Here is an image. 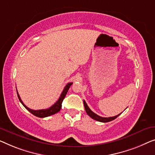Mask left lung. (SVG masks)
I'll list each match as a JSON object with an SVG mask.
<instances>
[{"label": "left lung", "mask_w": 155, "mask_h": 155, "mask_svg": "<svg viewBox=\"0 0 155 155\" xmlns=\"http://www.w3.org/2000/svg\"><path fill=\"white\" fill-rule=\"evenodd\" d=\"M84 107H85V110H86V112L87 114H88V116H90L91 118L94 119V120H96L97 121H100V122H109V121H111L112 120H114L117 118V117L119 116L120 114L117 115V116H114V117H102L99 116V115H97L95 114L93 112V111H91V110L90 108L88 107V106L87 105L86 102L85 100H84Z\"/></svg>", "instance_id": "1"}]
</instances>
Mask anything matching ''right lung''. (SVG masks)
<instances>
[{
  "label": "right lung",
  "mask_w": 155,
  "mask_h": 155,
  "mask_svg": "<svg viewBox=\"0 0 155 155\" xmlns=\"http://www.w3.org/2000/svg\"><path fill=\"white\" fill-rule=\"evenodd\" d=\"M73 84V83H68V84L66 85V86L64 87V90H63L62 93H61L60 98L58 99V101H57L55 103L53 104V105H52L51 107H49L48 109H45V110H31V109L27 107L23 103V102L21 101L20 97H19V93L17 91V96H18V98L19 100V101H20L21 103L23 104V106L25 107L27 109L28 111H29V112H31L32 114H34V116H36V117H40V118H44V117H49V116H51V115L55 114L60 110L61 107H62V103L63 100H64L65 96H66L67 91H68V90L69 89V88H70V86H71V84Z\"/></svg>",
  "instance_id": "1"
}]
</instances>
